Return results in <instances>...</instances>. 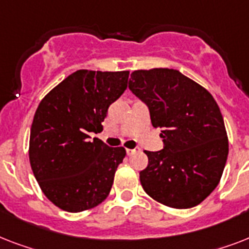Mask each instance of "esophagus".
I'll use <instances>...</instances> for the list:
<instances>
[{
    "label": "esophagus",
    "instance_id": "34e87169",
    "mask_svg": "<svg viewBox=\"0 0 249 249\" xmlns=\"http://www.w3.org/2000/svg\"><path fill=\"white\" fill-rule=\"evenodd\" d=\"M137 151H140V148H126V154H128V155H133V154Z\"/></svg>",
    "mask_w": 249,
    "mask_h": 249
}]
</instances>
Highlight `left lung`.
<instances>
[{"label":"left lung","mask_w":249,"mask_h":249,"mask_svg":"<svg viewBox=\"0 0 249 249\" xmlns=\"http://www.w3.org/2000/svg\"><path fill=\"white\" fill-rule=\"evenodd\" d=\"M129 89L146 103L164 142L160 151H144L148 165L140 172L143 190L172 208L200 204L218 185L229 154L224 117L214 98L169 68L132 72Z\"/></svg>","instance_id":"1"}]
</instances>
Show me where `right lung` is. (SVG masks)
<instances>
[{
    "instance_id": "1",
    "label": "right lung",
    "mask_w": 249,
    "mask_h": 249,
    "mask_svg": "<svg viewBox=\"0 0 249 249\" xmlns=\"http://www.w3.org/2000/svg\"><path fill=\"white\" fill-rule=\"evenodd\" d=\"M129 71L79 70L49 91L37 107L29 161L53 204L77 213L108 196L124 147H109L90 133L103 130L109 105L125 91Z\"/></svg>"
}]
</instances>
